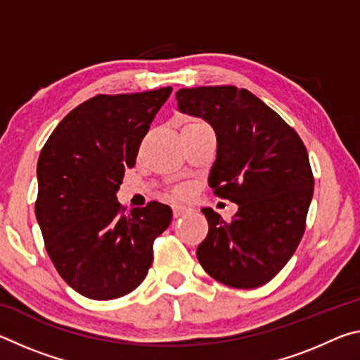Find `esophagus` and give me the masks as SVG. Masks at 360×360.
Instances as JSON below:
<instances>
[{
  "label": "esophagus",
  "instance_id": "obj_1",
  "mask_svg": "<svg viewBox=\"0 0 360 360\" xmlns=\"http://www.w3.org/2000/svg\"><path fill=\"white\" fill-rule=\"evenodd\" d=\"M186 212H188V208H186V206H181V205H174L173 206V216H174V219L184 216Z\"/></svg>",
  "mask_w": 360,
  "mask_h": 360
}]
</instances>
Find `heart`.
Wrapping results in <instances>:
<instances>
[{
	"label": "heart",
	"instance_id": "b5f03b06",
	"mask_svg": "<svg viewBox=\"0 0 360 360\" xmlns=\"http://www.w3.org/2000/svg\"><path fill=\"white\" fill-rule=\"evenodd\" d=\"M186 125H188V127H208L203 120H200V119H191ZM172 195L176 198H187L188 195H191V187H188L187 184L174 186L172 188Z\"/></svg>",
	"mask_w": 360,
	"mask_h": 360
}]
</instances>
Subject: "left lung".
<instances>
[{
  "mask_svg": "<svg viewBox=\"0 0 360 360\" xmlns=\"http://www.w3.org/2000/svg\"><path fill=\"white\" fill-rule=\"evenodd\" d=\"M176 100L182 112L214 129L210 186L219 198L238 205L230 222L202 210L210 230L197 249L200 265L230 288H260L288 264L307 227L314 191L307 148L281 115L246 89H181Z\"/></svg>",
  "mask_w": 360,
  "mask_h": 360,
  "instance_id": "obj_1",
  "label": "left lung"
}]
</instances>
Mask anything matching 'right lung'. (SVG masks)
Segmentation results:
<instances>
[{"label":"right lung","instance_id":"obj_1","mask_svg":"<svg viewBox=\"0 0 360 360\" xmlns=\"http://www.w3.org/2000/svg\"><path fill=\"white\" fill-rule=\"evenodd\" d=\"M172 87L96 95L60 122L38 160L36 219L63 281L84 297L114 300L144 281L154 240L172 210L150 202L130 212L115 192Z\"/></svg>","mask_w":360,"mask_h":360}]
</instances>
